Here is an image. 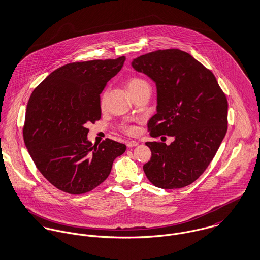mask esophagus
Segmentation results:
<instances>
[{
    "label": "esophagus",
    "mask_w": 260,
    "mask_h": 260,
    "mask_svg": "<svg viewBox=\"0 0 260 260\" xmlns=\"http://www.w3.org/2000/svg\"><path fill=\"white\" fill-rule=\"evenodd\" d=\"M126 145H127V147L131 148V147L137 146V145H138V142H137V141H127V142H126Z\"/></svg>",
    "instance_id": "1"
}]
</instances>
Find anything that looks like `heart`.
Returning <instances> with one entry per match:
<instances>
[{"mask_svg": "<svg viewBox=\"0 0 260 260\" xmlns=\"http://www.w3.org/2000/svg\"><path fill=\"white\" fill-rule=\"evenodd\" d=\"M144 85H148L146 81H144V80H142V79H140V78H132V79H130L129 82H128V89H129V90H132V89H135V88L144 86ZM101 103L103 104V99H102ZM128 131H129V132H133L134 129H133V128H129Z\"/></svg>", "mask_w": 260, "mask_h": 260, "instance_id": "1", "label": "heart"}]
</instances>
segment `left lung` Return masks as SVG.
Here are the masks:
<instances>
[{
  "label": "left lung",
  "mask_w": 260,
  "mask_h": 260,
  "mask_svg": "<svg viewBox=\"0 0 260 260\" xmlns=\"http://www.w3.org/2000/svg\"><path fill=\"white\" fill-rule=\"evenodd\" d=\"M132 67L156 84L157 113L149 120L150 135L174 137L170 145L146 142L152 156L143 170L162 189L190 185L208 167L226 134V96L210 70L178 49L142 55Z\"/></svg>",
  "instance_id": "8db88e82"
}]
</instances>
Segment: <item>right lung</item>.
Returning <instances> with one entry per match:
<instances>
[{
  "mask_svg": "<svg viewBox=\"0 0 260 260\" xmlns=\"http://www.w3.org/2000/svg\"><path fill=\"white\" fill-rule=\"evenodd\" d=\"M125 60L122 56L67 64L33 91L23 129L25 145L38 170L59 190L70 194L93 190L125 152L126 145L108 138L92 145L86 128L101 118L100 94Z\"/></svg>",
  "mask_w": 260,
  "mask_h": 260,
  "instance_id": "add662e5",
  "label": "right lung"
}]
</instances>
